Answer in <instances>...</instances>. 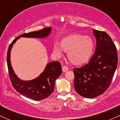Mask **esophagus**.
I'll list each match as a JSON object with an SVG mask.
<instances>
[{"instance_id":"obj_1","label":"esophagus","mask_w":120,"mask_h":120,"mask_svg":"<svg viewBox=\"0 0 120 120\" xmlns=\"http://www.w3.org/2000/svg\"><path fill=\"white\" fill-rule=\"evenodd\" d=\"M62 70H63V71H64V72H65V71H68L69 68H68V67H67V66L64 65L62 67Z\"/></svg>"}]
</instances>
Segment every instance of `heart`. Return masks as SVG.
<instances>
[{"label": "heart", "instance_id": "heart-1", "mask_svg": "<svg viewBox=\"0 0 120 120\" xmlns=\"http://www.w3.org/2000/svg\"><path fill=\"white\" fill-rule=\"evenodd\" d=\"M94 49V42L90 37L74 34L62 40L61 45L55 43L53 53L57 57L63 55V50L68 52V59L75 64H82L90 59Z\"/></svg>", "mask_w": 120, "mask_h": 120}]
</instances>
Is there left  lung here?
<instances>
[{"label":"left lung","instance_id":"1","mask_svg":"<svg viewBox=\"0 0 120 120\" xmlns=\"http://www.w3.org/2000/svg\"><path fill=\"white\" fill-rule=\"evenodd\" d=\"M96 39L95 52L87 64L74 68V86L78 94L94 98L111 85L118 63L116 47L105 31L93 29Z\"/></svg>","mask_w":120,"mask_h":120}]
</instances>
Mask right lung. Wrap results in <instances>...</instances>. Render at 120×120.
<instances>
[{
  "label": "right lung",
  "mask_w": 120,
  "mask_h": 120,
  "mask_svg": "<svg viewBox=\"0 0 120 120\" xmlns=\"http://www.w3.org/2000/svg\"><path fill=\"white\" fill-rule=\"evenodd\" d=\"M51 30V27H47L38 31L21 34L12 41L8 49L7 61L8 73L12 86L22 95L35 100L44 99L49 97L53 91L55 80L62 73L61 64L59 61L49 63L46 65L43 72L37 78L31 81H22L16 76L11 67L10 61L11 49L13 44L20 37L43 38L49 35Z\"/></svg>",
  "instance_id": "right-lung-1"
}]
</instances>
